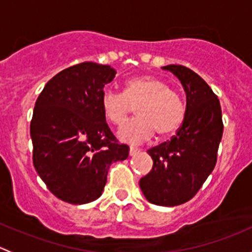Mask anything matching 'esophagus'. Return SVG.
Instances as JSON below:
<instances>
[{
  "label": "esophagus",
  "instance_id": "1",
  "mask_svg": "<svg viewBox=\"0 0 252 252\" xmlns=\"http://www.w3.org/2000/svg\"><path fill=\"white\" fill-rule=\"evenodd\" d=\"M139 152H140V150L136 149V147L130 146V149H129V155H130V156H134V155L139 154Z\"/></svg>",
  "mask_w": 252,
  "mask_h": 252
}]
</instances>
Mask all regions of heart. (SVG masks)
<instances>
[{"mask_svg": "<svg viewBox=\"0 0 252 252\" xmlns=\"http://www.w3.org/2000/svg\"><path fill=\"white\" fill-rule=\"evenodd\" d=\"M135 106L136 116L119 128V140L139 144L149 140L155 131L161 136L174 133L185 117V105L179 94L168 84L152 75H139L124 83L123 94L106 89L101 96L103 116L114 126L126 121Z\"/></svg>", "mask_w": 252, "mask_h": 252, "instance_id": "1", "label": "heart"}]
</instances>
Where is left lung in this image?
Here are the masks:
<instances>
[{
	"mask_svg": "<svg viewBox=\"0 0 252 252\" xmlns=\"http://www.w3.org/2000/svg\"><path fill=\"white\" fill-rule=\"evenodd\" d=\"M162 69L173 73L182 83L187 95L185 117L171 140L147 151L154 166L139 185L147 201L172 207L194 197L212 173L223 122L220 100L200 75L179 64Z\"/></svg>",
	"mask_w": 252,
	"mask_h": 252,
	"instance_id": "obj_1",
	"label": "left lung"
}]
</instances>
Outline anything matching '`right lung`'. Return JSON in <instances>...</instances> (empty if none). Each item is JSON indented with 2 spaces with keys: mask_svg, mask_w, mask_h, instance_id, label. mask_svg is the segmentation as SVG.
<instances>
[{
  "mask_svg": "<svg viewBox=\"0 0 252 252\" xmlns=\"http://www.w3.org/2000/svg\"><path fill=\"white\" fill-rule=\"evenodd\" d=\"M116 73L94 62L73 65L51 79L35 102L30 123L34 167L48 190L68 204L98 199L111 164L129 155L101 108L103 88Z\"/></svg>",
  "mask_w": 252,
  "mask_h": 252,
  "instance_id": "1",
  "label": "right lung"
}]
</instances>
